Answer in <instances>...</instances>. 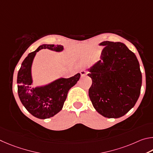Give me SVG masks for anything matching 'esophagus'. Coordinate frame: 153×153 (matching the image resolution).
<instances>
[{
    "instance_id": "esophagus-1",
    "label": "esophagus",
    "mask_w": 153,
    "mask_h": 153,
    "mask_svg": "<svg viewBox=\"0 0 153 153\" xmlns=\"http://www.w3.org/2000/svg\"><path fill=\"white\" fill-rule=\"evenodd\" d=\"M80 73H81V75L82 76H85V75L87 74V71H84V70H82V71L80 72Z\"/></svg>"
}]
</instances>
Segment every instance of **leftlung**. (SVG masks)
<instances>
[{
    "instance_id": "left-lung-1",
    "label": "left lung",
    "mask_w": 153,
    "mask_h": 153,
    "mask_svg": "<svg viewBox=\"0 0 153 153\" xmlns=\"http://www.w3.org/2000/svg\"><path fill=\"white\" fill-rule=\"evenodd\" d=\"M101 60L88 68L89 96L95 110L108 118L127 114L140 96L142 73L136 55L122 42L104 41Z\"/></svg>"
}]
</instances>
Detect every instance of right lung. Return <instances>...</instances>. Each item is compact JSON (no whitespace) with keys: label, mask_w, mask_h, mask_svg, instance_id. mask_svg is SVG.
Returning a JSON list of instances; mask_svg holds the SVG:
<instances>
[{"label":"right lung","mask_w":153,"mask_h":153,"mask_svg":"<svg viewBox=\"0 0 153 153\" xmlns=\"http://www.w3.org/2000/svg\"><path fill=\"white\" fill-rule=\"evenodd\" d=\"M42 49L61 52L64 46L42 44L34 52L29 53L21 64L17 82L19 97L27 110L37 118L47 119L62 110L68 91L79 81L81 74L77 73L68 79L61 77L48 84L33 87L32 64L37 52Z\"/></svg>","instance_id":"right-lung-1"}]
</instances>
